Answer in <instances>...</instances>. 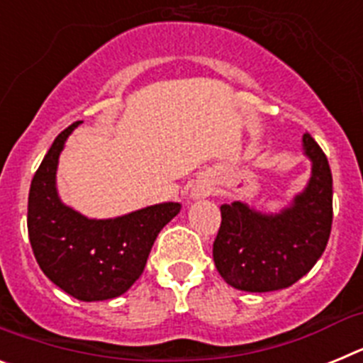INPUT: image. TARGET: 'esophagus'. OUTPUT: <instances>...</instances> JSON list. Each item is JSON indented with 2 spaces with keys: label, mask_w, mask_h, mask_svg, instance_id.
Returning <instances> with one entry per match:
<instances>
[{
  "label": "esophagus",
  "mask_w": 363,
  "mask_h": 363,
  "mask_svg": "<svg viewBox=\"0 0 363 363\" xmlns=\"http://www.w3.org/2000/svg\"><path fill=\"white\" fill-rule=\"evenodd\" d=\"M211 191H213V189H211V185H207V184L196 185V187L192 189V196H194V198H203V196H209V194H211Z\"/></svg>",
  "instance_id": "34e87169"
}]
</instances>
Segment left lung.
I'll return each mask as SVG.
<instances>
[{
  "label": "left lung",
  "mask_w": 363,
  "mask_h": 363,
  "mask_svg": "<svg viewBox=\"0 0 363 363\" xmlns=\"http://www.w3.org/2000/svg\"><path fill=\"white\" fill-rule=\"evenodd\" d=\"M313 176L293 207L265 216L234 201L221 205L213 243L218 272L229 285L249 293L285 289L314 267L325 251L333 225V174L327 156L303 134Z\"/></svg>",
  "instance_id": "8db88e82"
}]
</instances>
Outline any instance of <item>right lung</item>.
<instances>
[{
    "label": "right lung",
    "instance_id": "obj_1",
    "mask_svg": "<svg viewBox=\"0 0 363 363\" xmlns=\"http://www.w3.org/2000/svg\"><path fill=\"white\" fill-rule=\"evenodd\" d=\"M69 125L38 167L28 192L27 227L38 265L52 284L83 301L116 298L142 277L160 230L179 203H160L114 220H89L57 198L56 167Z\"/></svg>",
    "mask_w": 363,
    "mask_h": 363
}]
</instances>
